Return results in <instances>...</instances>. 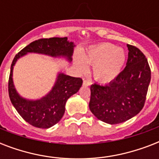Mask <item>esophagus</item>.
<instances>
[{"label": "esophagus", "mask_w": 159, "mask_h": 159, "mask_svg": "<svg viewBox=\"0 0 159 159\" xmlns=\"http://www.w3.org/2000/svg\"><path fill=\"white\" fill-rule=\"evenodd\" d=\"M91 84H92V82H91L90 80H87V79L83 80V85H84V86H90Z\"/></svg>", "instance_id": "obj_1"}]
</instances>
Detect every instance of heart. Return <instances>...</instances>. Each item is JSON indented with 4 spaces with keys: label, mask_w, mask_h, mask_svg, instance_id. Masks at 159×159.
Returning a JSON list of instances; mask_svg holds the SVG:
<instances>
[{
    "label": "heart",
    "mask_w": 159,
    "mask_h": 159,
    "mask_svg": "<svg viewBox=\"0 0 159 159\" xmlns=\"http://www.w3.org/2000/svg\"><path fill=\"white\" fill-rule=\"evenodd\" d=\"M76 65L82 72L87 70V64L93 66L95 78L102 82H109L116 78L125 62V53L120 48L111 43L92 46L82 57L76 58Z\"/></svg>",
    "instance_id": "heart-1"
}]
</instances>
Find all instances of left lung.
I'll return each instance as SVG.
<instances>
[{"mask_svg": "<svg viewBox=\"0 0 159 159\" xmlns=\"http://www.w3.org/2000/svg\"><path fill=\"white\" fill-rule=\"evenodd\" d=\"M127 47L125 68L109 84L91 86L90 110L98 120L111 125L125 122L140 112L151 80L145 55L135 46Z\"/></svg>", "mask_w": 159, "mask_h": 159, "instance_id": "8db88e82", "label": "left lung"}]
</instances>
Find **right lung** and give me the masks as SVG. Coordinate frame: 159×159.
Listing matches in <instances>:
<instances>
[{
  "instance_id": "add662e5",
  "label": "right lung",
  "mask_w": 159,
  "mask_h": 159,
  "mask_svg": "<svg viewBox=\"0 0 159 159\" xmlns=\"http://www.w3.org/2000/svg\"><path fill=\"white\" fill-rule=\"evenodd\" d=\"M73 43L64 38L40 39L30 43L15 56L9 77V97L20 116L30 125L41 129H48L56 125L65 112V105L71 96L78 92L82 79L59 73L54 87L47 96L37 101H29L19 96L12 81L13 66L19 57L27 53H38L52 57L62 56L72 60Z\"/></svg>"
}]
</instances>
